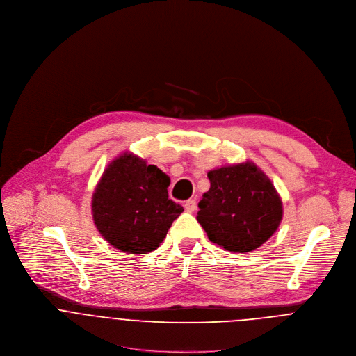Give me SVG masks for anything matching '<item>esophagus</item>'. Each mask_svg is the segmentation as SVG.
Wrapping results in <instances>:
<instances>
[{
    "instance_id": "34e87169",
    "label": "esophagus",
    "mask_w": 356,
    "mask_h": 356,
    "mask_svg": "<svg viewBox=\"0 0 356 356\" xmlns=\"http://www.w3.org/2000/svg\"><path fill=\"white\" fill-rule=\"evenodd\" d=\"M184 207L186 211H193L196 209V200L195 199H188L185 203H184Z\"/></svg>"
}]
</instances>
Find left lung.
<instances>
[{
  "mask_svg": "<svg viewBox=\"0 0 356 356\" xmlns=\"http://www.w3.org/2000/svg\"><path fill=\"white\" fill-rule=\"evenodd\" d=\"M207 178L210 189L197 204L196 219L209 240L232 252L261 247L283 215L269 178L250 161L209 171Z\"/></svg>",
  "mask_w": 356,
  "mask_h": 356,
  "instance_id": "left-lung-1",
  "label": "left lung"
}]
</instances>
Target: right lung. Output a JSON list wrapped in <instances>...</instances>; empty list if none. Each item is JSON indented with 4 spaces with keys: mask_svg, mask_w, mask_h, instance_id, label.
<instances>
[{
    "mask_svg": "<svg viewBox=\"0 0 356 356\" xmlns=\"http://www.w3.org/2000/svg\"><path fill=\"white\" fill-rule=\"evenodd\" d=\"M170 177L130 153L104 171L94 196L92 218L98 232L115 248L147 254L165 238L184 207L168 199Z\"/></svg>",
    "mask_w": 356,
    "mask_h": 356,
    "instance_id": "right-lung-1",
    "label": "right lung"
}]
</instances>
